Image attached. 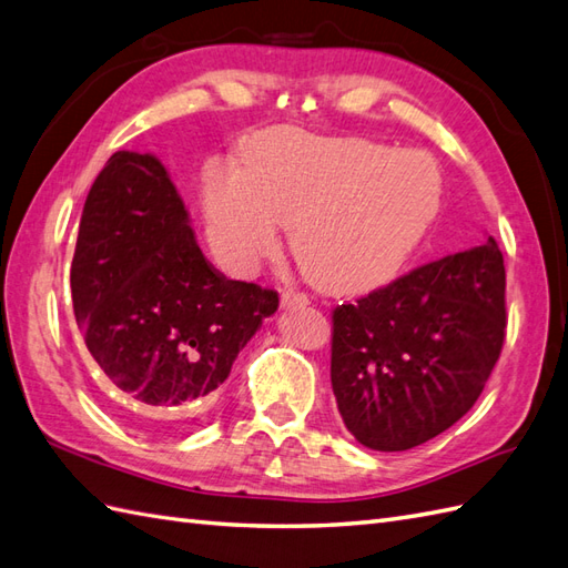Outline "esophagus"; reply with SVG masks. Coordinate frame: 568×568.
<instances>
[{"label": "esophagus", "mask_w": 568, "mask_h": 568, "mask_svg": "<svg viewBox=\"0 0 568 568\" xmlns=\"http://www.w3.org/2000/svg\"><path fill=\"white\" fill-rule=\"evenodd\" d=\"M281 302H283V307H302V304H307L310 300H307V295L295 293V290H285V293L281 295Z\"/></svg>", "instance_id": "esophagus-1"}]
</instances>
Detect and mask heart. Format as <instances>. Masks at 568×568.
<instances>
[{"instance_id":"obj_1","label":"heart","mask_w":568,"mask_h":568,"mask_svg":"<svg viewBox=\"0 0 568 568\" xmlns=\"http://www.w3.org/2000/svg\"><path fill=\"white\" fill-rule=\"evenodd\" d=\"M442 178L417 151L367 139L273 129L244 170L206 168L209 237L225 268L246 275L278 246V225L307 278L328 293L388 281L439 211Z\"/></svg>"}]
</instances>
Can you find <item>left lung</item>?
Returning a JSON list of instances; mask_svg holds the SVG:
<instances>
[{
	"label": "left lung",
	"mask_w": 568,
	"mask_h": 568,
	"mask_svg": "<svg viewBox=\"0 0 568 568\" xmlns=\"http://www.w3.org/2000/svg\"><path fill=\"white\" fill-rule=\"evenodd\" d=\"M506 271L487 237L333 310L331 384L343 423L374 450H408L468 413L497 365Z\"/></svg>",
	"instance_id": "1"
}]
</instances>
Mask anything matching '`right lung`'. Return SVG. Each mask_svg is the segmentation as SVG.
<instances>
[{
  "label": "right lung",
  "instance_id": "add662e5",
  "mask_svg": "<svg viewBox=\"0 0 568 568\" xmlns=\"http://www.w3.org/2000/svg\"><path fill=\"white\" fill-rule=\"evenodd\" d=\"M71 302L129 419L182 432L278 310V293L215 271L165 165L151 153L118 151L85 199Z\"/></svg>",
  "mask_w": 568,
  "mask_h": 568
}]
</instances>
